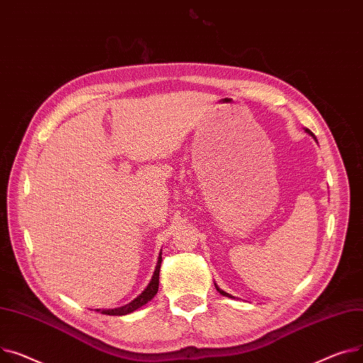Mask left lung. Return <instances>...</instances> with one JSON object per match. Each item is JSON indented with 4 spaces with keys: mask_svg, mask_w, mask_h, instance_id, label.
Masks as SVG:
<instances>
[{
    "mask_svg": "<svg viewBox=\"0 0 363 363\" xmlns=\"http://www.w3.org/2000/svg\"><path fill=\"white\" fill-rule=\"evenodd\" d=\"M305 132H306V133H308V135H309V136H312V138H313V139H315V140H316V138H315V135H313V133H312V132H311V130H309V129H305ZM316 143H318V142H316ZM214 284H216V289H217V291H218V293H220V294H223V296H225V297H230V299H234V296H231V294H228V293H225V291H224V290H221V289H220V287H218V286H217V283H214Z\"/></svg>",
    "mask_w": 363,
    "mask_h": 363,
    "instance_id": "1",
    "label": "left lung"
}]
</instances>
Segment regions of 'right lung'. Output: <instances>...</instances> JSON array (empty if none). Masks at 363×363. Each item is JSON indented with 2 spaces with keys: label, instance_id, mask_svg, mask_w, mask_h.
Wrapping results in <instances>:
<instances>
[{
  "label": "right lung",
  "instance_id": "add662e5",
  "mask_svg": "<svg viewBox=\"0 0 363 363\" xmlns=\"http://www.w3.org/2000/svg\"><path fill=\"white\" fill-rule=\"evenodd\" d=\"M161 252H160V257H158V261H157V267H155V271H154V275L151 281H149V284L146 286V289L136 297V299H133L130 303H127L121 308H114V309H96V312H101L104 315H113V316H121V315H127V313H132L135 312L136 309L142 308L143 305H146L149 301L154 299V296L158 293V286H160V268H161V261H162V257H161Z\"/></svg>",
  "mask_w": 363,
  "mask_h": 363
}]
</instances>
